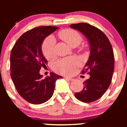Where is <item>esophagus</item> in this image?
<instances>
[{
  "label": "esophagus",
  "instance_id": "obj_1",
  "mask_svg": "<svg viewBox=\"0 0 127 127\" xmlns=\"http://www.w3.org/2000/svg\"><path fill=\"white\" fill-rule=\"evenodd\" d=\"M64 79H66V80H69V81H73L74 80V79L72 77H64Z\"/></svg>",
  "mask_w": 127,
  "mask_h": 127
}]
</instances>
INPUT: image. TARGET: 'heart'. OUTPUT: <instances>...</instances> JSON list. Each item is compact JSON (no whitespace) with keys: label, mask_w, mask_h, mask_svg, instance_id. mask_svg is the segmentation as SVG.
<instances>
[{"label":"heart","mask_w":127,"mask_h":127,"mask_svg":"<svg viewBox=\"0 0 127 127\" xmlns=\"http://www.w3.org/2000/svg\"><path fill=\"white\" fill-rule=\"evenodd\" d=\"M58 35L61 39L72 47H77L82 40V35L76 31L66 29L61 31ZM55 39L52 35L47 37L42 45V52L47 60H52L55 56ZM80 65L79 60L75 57L62 58L53 64V69L56 72L64 75L73 74Z\"/></svg>","instance_id":"obj_1"}]
</instances>
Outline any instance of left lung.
I'll return each mask as SVG.
<instances>
[{
    "instance_id": "1",
    "label": "left lung",
    "mask_w": 127,
    "mask_h": 127,
    "mask_svg": "<svg viewBox=\"0 0 127 127\" xmlns=\"http://www.w3.org/2000/svg\"><path fill=\"white\" fill-rule=\"evenodd\" d=\"M81 32L89 42L90 55L82 74L87 72L90 78L84 82V88L75 93V98L84 103L95 101L104 94L111 83L114 56L111 42L98 28L80 23L70 26Z\"/></svg>"
}]
</instances>
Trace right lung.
Listing matches in <instances>:
<instances>
[{
    "label": "right lung",
    "mask_w": 127,
    "mask_h": 127,
    "mask_svg": "<svg viewBox=\"0 0 127 127\" xmlns=\"http://www.w3.org/2000/svg\"><path fill=\"white\" fill-rule=\"evenodd\" d=\"M58 28L51 26L33 28L24 32L11 50V78L18 93L30 103L40 104L50 99L56 80L63 78L51 72L50 76L43 79L39 73L47 63L41 49L42 42Z\"/></svg>",
    "instance_id": "add662e5"
}]
</instances>
